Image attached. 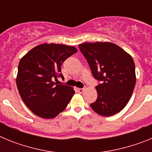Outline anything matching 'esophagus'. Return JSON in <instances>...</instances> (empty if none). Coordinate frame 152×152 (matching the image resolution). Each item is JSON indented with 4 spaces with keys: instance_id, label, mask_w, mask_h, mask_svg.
I'll return each mask as SVG.
<instances>
[{
    "instance_id": "34e87169",
    "label": "esophagus",
    "mask_w": 152,
    "mask_h": 152,
    "mask_svg": "<svg viewBox=\"0 0 152 152\" xmlns=\"http://www.w3.org/2000/svg\"><path fill=\"white\" fill-rule=\"evenodd\" d=\"M77 92L80 93V94H82V93L84 92V88H77Z\"/></svg>"
}]
</instances>
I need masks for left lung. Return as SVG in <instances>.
Listing matches in <instances>:
<instances>
[{"mask_svg": "<svg viewBox=\"0 0 152 152\" xmlns=\"http://www.w3.org/2000/svg\"><path fill=\"white\" fill-rule=\"evenodd\" d=\"M88 61L93 76L101 81L96 87L97 99L91 104L100 116L118 113L128 103L136 81L132 56L109 42H86L78 45Z\"/></svg>", "mask_w": 152, "mask_h": 152, "instance_id": "left-lung-1", "label": "left lung"}]
</instances>
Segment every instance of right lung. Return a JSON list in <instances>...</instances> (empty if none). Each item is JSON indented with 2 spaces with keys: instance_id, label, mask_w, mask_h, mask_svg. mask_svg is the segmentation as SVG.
Returning a JSON list of instances; mask_svg holds the SVG:
<instances>
[{
  "instance_id": "1",
  "label": "right lung",
  "mask_w": 152,
  "mask_h": 152,
  "mask_svg": "<svg viewBox=\"0 0 152 152\" xmlns=\"http://www.w3.org/2000/svg\"><path fill=\"white\" fill-rule=\"evenodd\" d=\"M77 52L71 45L43 43L34 47L20 59L16 79L17 89L23 101L36 116L52 119L66 108L75 91L53 80L64 77L61 64Z\"/></svg>"
}]
</instances>
